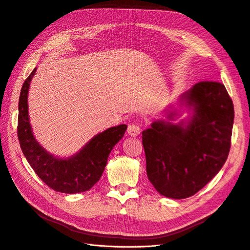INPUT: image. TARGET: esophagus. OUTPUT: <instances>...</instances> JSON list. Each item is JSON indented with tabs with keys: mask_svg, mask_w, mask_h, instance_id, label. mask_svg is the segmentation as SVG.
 <instances>
[{
	"mask_svg": "<svg viewBox=\"0 0 250 250\" xmlns=\"http://www.w3.org/2000/svg\"><path fill=\"white\" fill-rule=\"evenodd\" d=\"M127 133L128 135H131L133 137H136L138 136L140 133H141V127L138 125H130L127 126Z\"/></svg>",
	"mask_w": 250,
	"mask_h": 250,
	"instance_id": "obj_1",
	"label": "esophagus"
}]
</instances>
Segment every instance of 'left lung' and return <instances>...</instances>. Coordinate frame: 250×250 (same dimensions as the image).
I'll use <instances>...</instances> for the list:
<instances>
[{
  "label": "left lung",
  "mask_w": 250,
  "mask_h": 250,
  "mask_svg": "<svg viewBox=\"0 0 250 250\" xmlns=\"http://www.w3.org/2000/svg\"><path fill=\"white\" fill-rule=\"evenodd\" d=\"M192 115L179 124L157 120L142 132L149 182L161 195H194L219 172L230 149L232 101L219 82L203 81L180 98ZM174 120L179 113L168 111Z\"/></svg>",
  "instance_id": "8db88e82"
}]
</instances>
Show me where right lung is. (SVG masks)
<instances>
[{"label":"right lung","instance_id":"obj_1","mask_svg":"<svg viewBox=\"0 0 250 250\" xmlns=\"http://www.w3.org/2000/svg\"><path fill=\"white\" fill-rule=\"evenodd\" d=\"M36 68L27 78L20 94L18 137L22 154L39 179L51 189L68 194L88 191L101 179L112 148L123 138L127 125L107 128L69 158L54 157L37 142L30 125L28 92Z\"/></svg>","mask_w":250,"mask_h":250}]
</instances>
